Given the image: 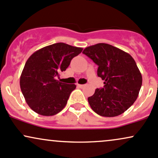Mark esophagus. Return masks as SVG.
Returning <instances> with one entry per match:
<instances>
[{
	"label": "esophagus",
	"mask_w": 158,
	"mask_h": 158,
	"mask_svg": "<svg viewBox=\"0 0 158 158\" xmlns=\"http://www.w3.org/2000/svg\"><path fill=\"white\" fill-rule=\"evenodd\" d=\"M77 87L78 88H83V87H85V85H79V84H78L77 85Z\"/></svg>",
	"instance_id": "34e87169"
}]
</instances>
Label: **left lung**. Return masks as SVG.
I'll return each mask as SVG.
<instances>
[{
  "label": "left lung",
  "instance_id": "8db88e82",
  "mask_svg": "<svg viewBox=\"0 0 158 158\" xmlns=\"http://www.w3.org/2000/svg\"><path fill=\"white\" fill-rule=\"evenodd\" d=\"M98 65L97 75L104 87L97 88L88 100L92 110L102 117L124 113L137 99L142 85V75L130 54L110 44L99 43L83 50Z\"/></svg>",
  "mask_w": 158,
  "mask_h": 158
}]
</instances>
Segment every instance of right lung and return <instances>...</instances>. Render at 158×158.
<instances>
[{
	"label": "right lung",
	"instance_id": "obj_1",
	"mask_svg": "<svg viewBox=\"0 0 158 158\" xmlns=\"http://www.w3.org/2000/svg\"><path fill=\"white\" fill-rule=\"evenodd\" d=\"M81 48L56 43L40 49L27 59L20 78V86L30 108L42 116H53L66 106L76 85L56 79L64 71Z\"/></svg>",
	"mask_w": 158,
	"mask_h": 158
}]
</instances>
